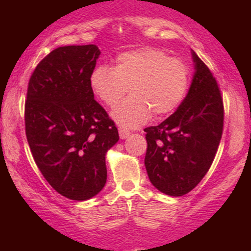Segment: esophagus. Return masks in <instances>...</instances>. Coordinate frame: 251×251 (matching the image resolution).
<instances>
[{
    "label": "esophagus",
    "instance_id": "esophagus-1",
    "mask_svg": "<svg viewBox=\"0 0 251 251\" xmlns=\"http://www.w3.org/2000/svg\"><path fill=\"white\" fill-rule=\"evenodd\" d=\"M119 137L120 139H126V138L129 137V132L125 131V129L123 128H119Z\"/></svg>",
    "mask_w": 251,
    "mask_h": 251
}]
</instances>
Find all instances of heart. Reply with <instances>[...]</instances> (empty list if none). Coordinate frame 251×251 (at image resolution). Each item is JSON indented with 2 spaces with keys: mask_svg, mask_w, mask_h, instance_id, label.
Wrapping results in <instances>:
<instances>
[{
  "mask_svg": "<svg viewBox=\"0 0 251 251\" xmlns=\"http://www.w3.org/2000/svg\"><path fill=\"white\" fill-rule=\"evenodd\" d=\"M89 83L105 105L114 106L125 96H132L112 111V118L125 128L145 124L153 113L164 117L180 105L190 83L189 67L158 48L145 47L124 51L116 66L99 65L92 71Z\"/></svg>",
  "mask_w": 251,
  "mask_h": 251,
  "instance_id": "obj_1",
  "label": "heart"
}]
</instances>
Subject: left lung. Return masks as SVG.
<instances>
[{
    "instance_id": "obj_1",
    "label": "left lung",
    "mask_w": 251,
    "mask_h": 251,
    "mask_svg": "<svg viewBox=\"0 0 251 251\" xmlns=\"http://www.w3.org/2000/svg\"><path fill=\"white\" fill-rule=\"evenodd\" d=\"M195 73L179 107L146 132L145 168L163 194L179 197L191 191L211 166L223 131L224 109L217 81L191 50Z\"/></svg>"
}]
</instances>
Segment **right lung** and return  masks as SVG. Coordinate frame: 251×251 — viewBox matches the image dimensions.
<instances>
[{
  "label": "right lung",
  "mask_w": 251,
  "mask_h": 251,
  "mask_svg": "<svg viewBox=\"0 0 251 251\" xmlns=\"http://www.w3.org/2000/svg\"><path fill=\"white\" fill-rule=\"evenodd\" d=\"M100 55L96 45L63 46L31 74L25 106V135L50 186L73 201L99 194L107 179L106 153L119 140L89 83Z\"/></svg>",
  "instance_id": "add662e5"
}]
</instances>
